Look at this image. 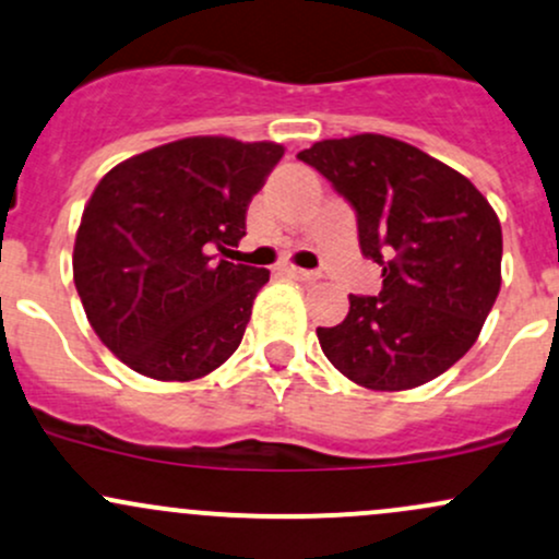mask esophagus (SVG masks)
Returning <instances> with one entry per match:
<instances>
[{"instance_id":"esophagus-1","label":"esophagus","mask_w":559,"mask_h":559,"mask_svg":"<svg viewBox=\"0 0 559 559\" xmlns=\"http://www.w3.org/2000/svg\"><path fill=\"white\" fill-rule=\"evenodd\" d=\"M281 270H284V273L289 275V278L305 281V284H308V281H316L318 278V273H312V270H302V267H294V265H284Z\"/></svg>"}]
</instances>
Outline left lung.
<instances>
[{"label":"left lung","mask_w":559,"mask_h":559,"mask_svg":"<svg viewBox=\"0 0 559 559\" xmlns=\"http://www.w3.org/2000/svg\"><path fill=\"white\" fill-rule=\"evenodd\" d=\"M358 214L360 251L382 267L379 297L349 294L318 326L323 355L355 384L432 382L480 336L501 289V223L464 175L384 134L321 140L297 153Z\"/></svg>","instance_id":"obj_1"}]
</instances>
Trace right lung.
<instances>
[{"instance_id": "add662e5", "label": "right lung", "mask_w": 559, "mask_h": 559, "mask_svg": "<svg viewBox=\"0 0 559 559\" xmlns=\"http://www.w3.org/2000/svg\"><path fill=\"white\" fill-rule=\"evenodd\" d=\"M281 156L278 143L204 134L138 153L97 182L73 243V284L121 364L190 382L236 353L270 270L217 251L247 236L251 195Z\"/></svg>"}]
</instances>
